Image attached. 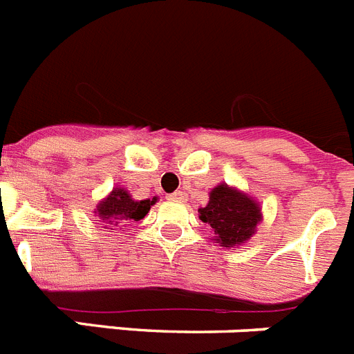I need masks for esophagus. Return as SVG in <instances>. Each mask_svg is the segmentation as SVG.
Wrapping results in <instances>:
<instances>
[{"label": "esophagus", "instance_id": "34e87169", "mask_svg": "<svg viewBox=\"0 0 354 354\" xmlns=\"http://www.w3.org/2000/svg\"><path fill=\"white\" fill-rule=\"evenodd\" d=\"M168 198L174 200V202H180V200H184V193L180 192V189H177V192H174L171 195H168Z\"/></svg>", "mask_w": 354, "mask_h": 354}]
</instances>
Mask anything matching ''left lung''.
Wrapping results in <instances>:
<instances>
[{
    "mask_svg": "<svg viewBox=\"0 0 354 354\" xmlns=\"http://www.w3.org/2000/svg\"><path fill=\"white\" fill-rule=\"evenodd\" d=\"M200 220L211 225L221 246L245 243L261 221V209L237 189L220 184L209 193V204L198 209Z\"/></svg>",
    "mask_w": 354,
    "mask_h": 354,
    "instance_id": "8db88e82",
    "label": "left lung"
}]
</instances>
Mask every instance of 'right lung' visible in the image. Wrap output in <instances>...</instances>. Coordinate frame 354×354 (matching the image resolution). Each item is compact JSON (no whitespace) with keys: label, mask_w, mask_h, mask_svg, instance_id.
<instances>
[{"label":"right lung","mask_w":354,"mask_h":354,"mask_svg":"<svg viewBox=\"0 0 354 354\" xmlns=\"http://www.w3.org/2000/svg\"><path fill=\"white\" fill-rule=\"evenodd\" d=\"M156 204V198L152 200H133L129 193L124 187H117L111 192L108 198H104L97 205V214L108 225L131 223V221H140L150 211V205Z\"/></svg>","instance_id":"add662e5"}]
</instances>
